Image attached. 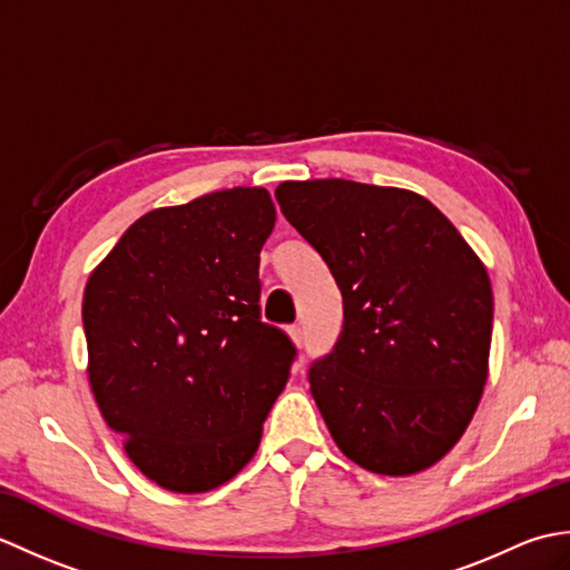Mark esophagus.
<instances>
[{
	"mask_svg": "<svg viewBox=\"0 0 570 570\" xmlns=\"http://www.w3.org/2000/svg\"><path fill=\"white\" fill-rule=\"evenodd\" d=\"M288 337H292L296 347L304 345V331H301V325H292V328H288Z\"/></svg>",
	"mask_w": 570,
	"mask_h": 570,
	"instance_id": "obj_1",
	"label": "esophagus"
}]
</instances>
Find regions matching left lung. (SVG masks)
<instances>
[{
    "instance_id": "obj_1",
    "label": "left lung",
    "mask_w": 570,
    "mask_h": 570,
    "mask_svg": "<svg viewBox=\"0 0 570 570\" xmlns=\"http://www.w3.org/2000/svg\"><path fill=\"white\" fill-rule=\"evenodd\" d=\"M276 200L343 294L341 337L308 372L333 441L377 475L435 465L465 433L488 382L485 264L414 190L284 180Z\"/></svg>"
}]
</instances>
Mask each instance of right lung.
Instances as JSON below:
<instances>
[{"mask_svg": "<svg viewBox=\"0 0 570 570\" xmlns=\"http://www.w3.org/2000/svg\"><path fill=\"white\" fill-rule=\"evenodd\" d=\"M266 188L156 208L95 266L82 296L100 414L144 475L171 492L225 485L257 453L296 347L259 318Z\"/></svg>", "mask_w": 570, "mask_h": 570, "instance_id": "1", "label": "right lung"}]
</instances>
